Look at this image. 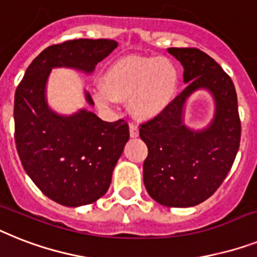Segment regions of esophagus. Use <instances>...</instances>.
Returning <instances> with one entry per match:
<instances>
[{
    "label": "esophagus",
    "instance_id": "obj_1",
    "mask_svg": "<svg viewBox=\"0 0 257 257\" xmlns=\"http://www.w3.org/2000/svg\"><path fill=\"white\" fill-rule=\"evenodd\" d=\"M129 136H131L132 139H136V137L139 136V128H137L135 124H129Z\"/></svg>",
    "mask_w": 257,
    "mask_h": 257
}]
</instances>
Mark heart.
<instances>
[{
  "label": "heart",
  "mask_w": 257,
  "mask_h": 257,
  "mask_svg": "<svg viewBox=\"0 0 257 257\" xmlns=\"http://www.w3.org/2000/svg\"><path fill=\"white\" fill-rule=\"evenodd\" d=\"M178 89V71L172 60L160 56H125L116 60L95 89L96 103L109 107L128 100L137 120L152 121L173 103Z\"/></svg>",
  "instance_id": "1"
}]
</instances>
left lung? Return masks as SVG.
Segmentation results:
<instances>
[{
    "instance_id": "8db88e82",
    "label": "left lung",
    "mask_w": 257,
    "mask_h": 257,
    "mask_svg": "<svg viewBox=\"0 0 257 257\" xmlns=\"http://www.w3.org/2000/svg\"><path fill=\"white\" fill-rule=\"evenodd\" d=\"M183 67L182 93L160 117L141 125L148 147L144 185L150 197L166 207H193L215 193L232 166L240 143V120L235 85L223 68L198 49L170 47ZM207 90L214 100V116L207 127L184 124L189 96Z\"/></svg>"
}]
</instances>
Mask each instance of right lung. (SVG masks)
Segmentation results:
<instances>
[{
  "mask_svg": "<svg viewBox=\"0 0 257 257\" xmlns=\"http://www.w3.org/2000/svg\"><path fill=\"white\" fill-rule=\"evenodd\" d=\"M116 47L113 39L50 46L31 62L16 91V145L22 166L46 197L67 207L93 203L107 193L129 128L124 120L103 121L85 108L58 113L47 103V80L60 67L91 75ZM84 97L93 105L87 91Z\"/></svg>",
  "mask_w": 257,
  "mask_h": 257,
  "instance_id": "right-lung-1",
  "label": "right lung"
}]
</instances>
